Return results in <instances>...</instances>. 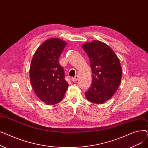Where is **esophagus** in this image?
<instances>
[{
  "instance_id": "esophagus-1",
  "label": "esophagus",
  "mask_w": 148,
  "mask_h": 148,
  "mask_svg": "<svg viewBox=\"0 0 148 148\" xmlns=\"http://www.w3.org/2000/svg\"><path fill=\"white\" fill-rule=\"evenodd\" d=\"M78 79H79V76L78 75H76V76H75L74 77V78H72V81L73 82H75L77 80H78Z\"/></svg>"
}]
</instances>
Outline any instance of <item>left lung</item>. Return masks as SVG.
Segmentation results:
<instances>
[{
  "label": "left lung",
  "mask_w": 148,
  "mask_h": 148,
  "mask_svg": "<svg viewBox=\"0 0 148 148\" xmlns=\"http://www.w3.org/2000/svg\"><path fill=\"white\" fill-rule=\"evenodd\" d=\"M92 73L90 87L85 92L89 101L103 104L110 99L119 86L122 74L120 61L107 44L94 40L83 44Z\"/></svg>",
  "instance_id": "left-lung-1"
}]
</instances>
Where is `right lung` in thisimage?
Listing matches in <instances>:
<instances>
[{"label": "right lung", "instance_id": "right-lung-1", "mask_svg": "<svg viewBox=\"0 0 148 148\" xmlns=\"http://www.w3.org/2000/svg\"><path fill=\"white\" fill-rule=\"evenodd\" d=\"M66 42L52 38L42 43L36 50L30 66V81L36 96L47 105L63 99L68 87L63 67L59 58Z\"/></svg>", "mask_w": 148, "mask_h": 148}]
</instances>
